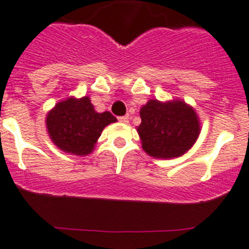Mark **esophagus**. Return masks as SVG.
Listing matches in <instances>:
<instances>
[{"instance_id": "34e87169", "label": "esophagus", "mask_w": 249, "mask_h": 249, "mask_svg": "<svg viewBox=\"0 0 249 249\" xmlns=\"http://www.w3.org/2000/svg\"><path fill=\"white\" fill-rule=\"evenodd\" d=\"M118 120H119L120 123H123V124H127V123H129V118L127 117H119Z\"/></svg>"}]
</instances>
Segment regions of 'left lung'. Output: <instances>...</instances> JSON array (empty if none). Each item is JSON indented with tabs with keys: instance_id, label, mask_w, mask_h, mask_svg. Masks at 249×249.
<instances>
[{
	"instance_id": "8db88e82",
	"label": "left lung",
	"mask_w": 249,
	"mask_h": 249,
	"mask_svg": "<svg viewBox=\"0 0 249 249\" xmlns=\"http://www.w3.org/2000/svg\"><path fill=\"white\" fill-rule=\"evenodd\" d=\"M137 127L142 148L156 159H174L192 148L200 133L197 113L185 101L149 100L140 111Z\"/></svg>"
}]
</instances>
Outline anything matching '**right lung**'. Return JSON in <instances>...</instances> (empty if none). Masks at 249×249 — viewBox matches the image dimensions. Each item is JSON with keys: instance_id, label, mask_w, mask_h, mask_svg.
<instances>
[{"instance_id": "add662e5", "label": "right lung", "mask_w": 249, "mask_h": 249, "mask_svg": "<svg viewBox=\"0 0 249 249\" xmlns=\"http://www.w3.org/2000/svg\"><path fill=\"white\" fill-rule=\"evenodd\" d=\"M117 118L109 112L98 113L88 96L59 101L46 116L52 142L64 153L85 156L94 150L101 132Z\"/></svg>"}]
</instances>
